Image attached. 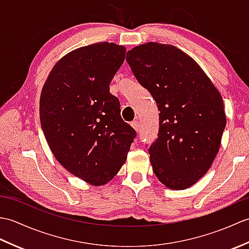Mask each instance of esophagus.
I'll return each instance as SVG.
<instances>
[{
  "label": "esophagus",
  "instance_id": "34e87169",
  "mask_svg": "<svg viewBox=\"0 0 249 249\" xmlns=\"http://www.w3.org/2000/svg\"><path fill=\"white\" fill-rule=\"evenodd\" d=\"M130 125L133 126L134 129H135L136 131L139 130V122H138V121H133V122H131V123H130Z\"/></svg>",
  "mask_w": 249,
  "mask_h": 249
}]
</instances>
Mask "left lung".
Segmentation results:
<instances>
[{
  "label": "left lung",
  "instance_id": "1",
  "mask_svg": "<svg viewBox=\"0 0 249 249\" xmlns=\"http://www.w3.org/2000/svg\"><path fill=\"white\" fill-rule=\"evenodd\" d=\"M126 61L160 111L158 138L149 147L153 171L170 189L193 186L219 151L227 122L223 97L176 46L150 41L129 50Z\"/></svg>",
  "mask_w": 249,
  "mask_h": 249
}]
</instances>
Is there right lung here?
Instances as JSON below:
<instances>
[{"instance_id": "1", "label": "right lung", "mask_w": 249, "mask_h": 249, "mask_svg": "<svg viewBox=\"0 0 249 249\" xmlns=\"http://www.w3.org/2000/svg\"><path fill=\"white\" fill-rule=\"evenodd\" d=\"M125 53L124 46L107 41L72 50L56 62L41 89L40 124L52 154L93 186L116 176L136 137L109 91Z\"/></svg>"}]
</instances>
